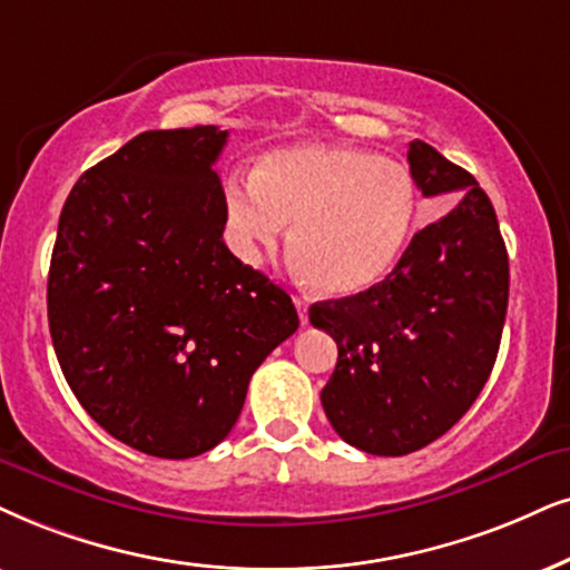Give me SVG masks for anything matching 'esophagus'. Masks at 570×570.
Returning a JSON list of instances; mask_svg holds the SVG:
<instances>
[{"mask_svg": "<svg viewBox=\"0 0 570 570\" xmlns=\"http://www.w3.org/2000/svg\"><path fill=\"white\" fill-rule=\"evenodd\" d=\"M294 307H297L302 326H307V299L305 297H294Z\"/></svg>", "mask_w": 570, "mask_h": 570, "instance_id": "1", "label": "esophagus"}]
</instances>
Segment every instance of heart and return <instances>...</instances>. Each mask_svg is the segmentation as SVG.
I'll return each instance as SVG.
<instances>
[{"instance_id": "b5f03b06", "label": "heart", "mask_w": 570, "mask_h": 570, "mask_svg": "<svg viewBox=\"0 0 570 570\" xmlns=\"http://www.w3.org/2000/svg\"><path fill=\"white\" fill-rule=\"evenodd\" d=\"M417 194L402 163L344 144H294L263 155L249 186L226 189V226L244 257L292 228V255L328 297H357L397 268Z\"/></svg>"}]
</instances>
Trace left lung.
Listing matches in <instances>:
<instances>
[{"mask_svg": "<svg viewBox=\"0 0 570 570\" xmlns=\"http://www.w3.org/2000/svg\"><path fill=\"white\" fill-rule=\"evenodd\" d=\"M407 163L423 197H465L413 236L379 286L309 307V323L338 347L321 392L326 417L344 442L384 458L431 444L476 402L510 289L500 223L476 178L417 139Z\"/></svg>", "mask_w": 570, "mask_h": 570, "instance_id": "1", "label": "left lung"}]
</instances>
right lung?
I'll return each instance as SVG.
<instances>
[{"label": "right lung", "mask_w": 570, "mask_h": 570, "mask_svg": "<svg viewBox=\"0 0 570 570\" xmlns=\"http://www.w3.org/2000/svg\"><path fill=\"white\" fill-rule=\"evenodd\" d=\"M228 131H144L78 178L47 284L65 381L107 434L184 460L228 436L252 373L299 326L223 242Z\"/></svg>", "instance_id": "right-lung-1"}]
</instances>
